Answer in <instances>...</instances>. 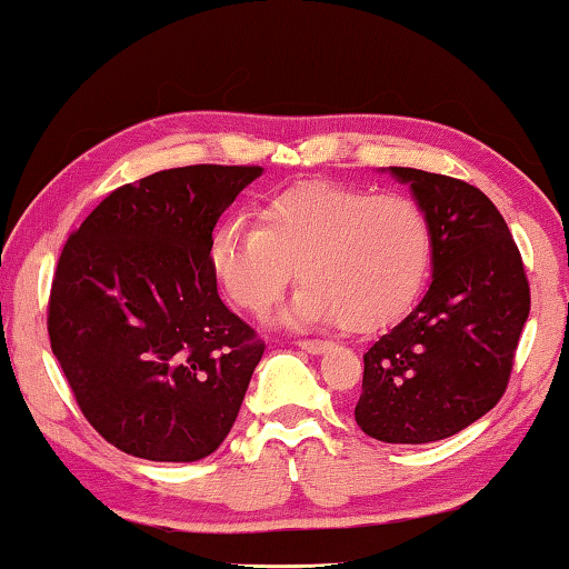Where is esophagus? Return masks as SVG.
Listing matches in <instances>:
<instances>
[{
    "label": "esophagus",
    "instance_id": "34e87169",
    "mask_svg": "<svg viewBox=\"0 0 569 569\" xmlns=\"http://www.w3.org/2000/svg\"><path fill=\"white\" fill-rule=\"evenodd\" d=\"M297 347H300V350H305V352H310V355H320V352L327 350V347H330V342H322V340H300V342H297Z\"/></svg>",
    "mask_w": 569,
    "mask_h": 569
}]
</instances>
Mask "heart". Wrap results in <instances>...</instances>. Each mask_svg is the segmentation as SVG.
I'll list each match as a JSON object with an SVG mask.
<instances>
[{
  "label": "heart",
  "mask_w": 569,
  "mask_h": 569,
  "mask_svg": "<svg viewBox=\"0 0 569 569\" xmlns=\"http://www.w3.org/2000/svg\"><path fill=\"white\" fill-rule=\"evenodd\" d=\"M435 227L412 194L300 182L267 197L259 224L227 219L212 269L237 307L267 315L297 267V322L370 332L410 310L432 267Z\"/></svg>",
  "instance_id": "obj_1"
}]
</instances>
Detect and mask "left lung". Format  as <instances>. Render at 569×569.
<instances>
[{"label": "left lung", "instance_id": "left-lung-1", "mask_svg": "<svg viewBox=\"0 0 569 569\" xmlns=\"http://www.w3.org/2000/svg\"><path fill=\"white\" fill-rule=\"evenodd\" d=\"M435 227L432 284L365 352L355 420L392 445L452 437L502 400L530 315V282L510 227L462 179L392 167Z\"/></svg>", "mask_w": 569, "mask_h": 569}]
</instances>
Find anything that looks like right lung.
I'll use <instances>...</instances> for the list:
<instances>
[{
  "instance_id": "add662e5",
  "label": "right lung",
  "mask_w": 569,
  "mask_h": 569,
  "mask_svg": "<svg viewBox=\"0 0 569 569\" xmlns=\"http://www.w3.org/2000/svg\"><path fill=\"white\" fill-rule=\"evenodd\" d=\"M257 164H192L122 184L64 242L52 352L109 445L194 462L232 430L264 342L219 300L212 229Z\"/></svg>"
}]
</instances>
